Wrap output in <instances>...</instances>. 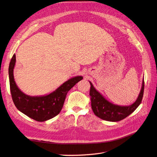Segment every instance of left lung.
Instances as JSON below:
<instances>
[{
	"mask_svg": "<svg viewBox=\"0 0 157 157\" xmlns=\"http://www.w3.org/2000/svg\"><path fill=\"white\" fill-rule=\"evenodd\" d=\"M90 84V96L91 105L94 113L103 120L111 122H117L124 119L134 112L141 102L144 91V80L142 81L141 88L139 96L134 103L130 105H115L104 97L95 88L92 82Z\"/></svg>",
	"mask_w": 157,
	"mask_h": 157,
	"instance_id": "8db88e82",
	"label": "left lung"
}]
</instances>
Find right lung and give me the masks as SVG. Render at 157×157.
I'll return each mask as SVG.
<instances>
[{
	"label": "right lung",
	"mask_w": 157,
	"mask_h": 157,
	"mask_svg": "<svg viewBox=\"0 0 157 157\" xmlns=\"http://www.w3.org/2000/svg\"><path fill=\"white\" fill-rule=\"evenodd\" d=\"M16 61V54H13L8 69L12 100L19 111L39 122L46 121L58 115L63 107L67 92L83 78L82 76H76L68 79L49 94L30 96L21 91L14 80L13 69Z\"/></svg>",
	"instance_id": "1"
}]
</instances>
